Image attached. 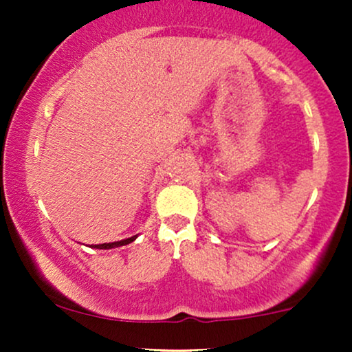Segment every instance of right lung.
<instances>
[{"mask_svg":"<svg viewBox=\"0 0 352 352\" xmlns=\"http://www.w3.org/2000/svg\"><path fill=\"white\" fill-rule=\"evenodd\" d=\"M137 238V235L131 236V238H125V240H120V241H112V243H100V245H94L92 248H99V250H111V248H117V246H124V245H129L132 243Z\"/></svg>","mask_w":352,"mask_h":352,"instance_id":"right-lung-1","label":"right lung"}]
</instances>
